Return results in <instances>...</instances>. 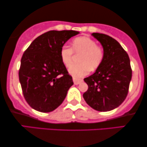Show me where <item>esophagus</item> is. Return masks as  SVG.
Masks as SVG:
<instances>
[{
	"mask_svg": "<svg viewBox=\"0 0 147 147\" xmlns=\"http://www.w3.org/2000/svg\"><path fill=\"white\" fill-rule=\"evenodd\" d=\"M83 81L82 79H78L76 78H73V82L75 83V85H79V83H81Z\"/></svg>",
	"mask_w": 147,
	"mask_h": 147,
	"instance_id": "esophagus-1",
	"label": "esophagus"
}]
</instances>
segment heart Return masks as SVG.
<instances>
[{"instance_id":"1","label":"heart","mask_w":147,"mask_h":147,"mask_svg":"<svg viewBox=\"0 0 147 147\" xmlns=\"http://www.w3.org/2000/svg\"><path fill=\"white\" fill-rule=\"evenodd\" d=\"M72 51L79 55V64L72 65L68 72L74 78L85 77L90 70H95L99 67L104 59L102 48L96 45L95 40L90 37L79 36L72 40L71 48L63 47L60 50V58L66 67L70 66L72 61Z\"/></svg>"}]
</instances>
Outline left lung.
Here are the masks:
<instances>
[{"label": "left lung", "mask_w": 147, "mask_h": 147, "mask_svg": "<svg viewBox=\"0 0 147 147\" xmlns=\"http://www.w3.org/2000/svg\"><path fill=\"white\" fill-rule=\"evenodd\" d=\"M92 35L103 47L104 59L96 72L84 81L88 90L83 98L92 109L112 111L121 105L127 95L132 71L127 53L112 37L94 32Z\"/></svg>", "instance_id": "left-lung-1"}]
</instances>
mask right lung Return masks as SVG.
<instances>
[{
    "label": "right lung",
    "instance_id": "add662e5",
    "mask_svg": "<svg viewBox=\"0 0 147 147\" xmlns=\"http://www.w3.org/2000/svg\"><path fill=\"white\" fill-rule=\"evenodd\" d=\"M79 32L51 30L33 40L22 55L19 79L24 98L34 110L54 111L63 102L72 78L60 58L65 42Z\"/></svg>",
    "mask_w": 147,
    "mask_h": 147
}]
</instances>
